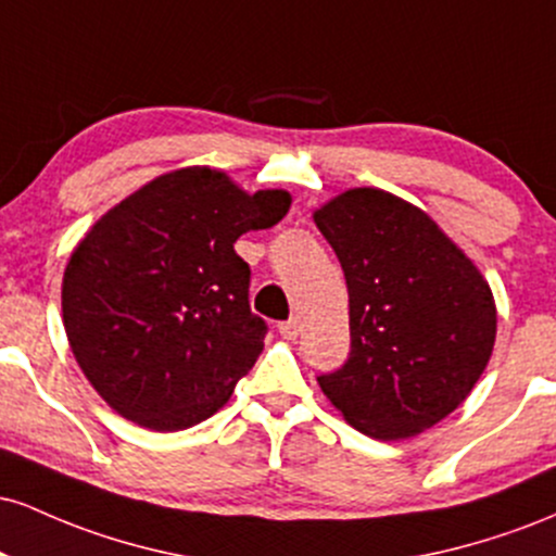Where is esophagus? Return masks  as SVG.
<instances>
[{
  "instance_id": "34e87169",
  "label": "esophagus",
  "mask_w": 556,
  "mask_h": 556,
  "mask_svg": "<svg viewBox=\"0 0 556 556\" xmlns=\"http://www.w3.org/2000/svg\"><path fill=\"white\" fill-rule=\"evenodd\" d=\"M279 334L290 337V340H292V337H298L300 334V321H298V318L292 316V318H287V321L279 324Z\"/></svg>"
}]
</instances>
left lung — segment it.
Masks as SVG:
<instances>
[{
    "label": "left lung",
    "instance_id": "left-lung-1",
    "mask_svg": "<svg viewBox=\"0 0 556 556\" xmlns=\"http://www.w3.org/2000/svg\"><path fill=\"white\" fill-rule=\"evenodd\" d=\"M350 295V355L318 387L374 439L416 437L481 379L496 305L476 264L429 214L379 188L344 190L314 214Z\"/></svg>",
    "mask_w": 556,
    "mask_h": 556
}]
</instances>
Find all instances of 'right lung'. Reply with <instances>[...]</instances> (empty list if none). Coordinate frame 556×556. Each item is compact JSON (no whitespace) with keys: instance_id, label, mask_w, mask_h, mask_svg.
I'll list each match as a JSON object with an SVG mask.
<instances>
[{"instance_id":"1","label":"right lung","mask_w":556,"mask_h":556,"mask_svg":"<svg viewBox=\"0 0 556 556\" xmlns=\"http://www.w3.org/2000/svg\"><path fill=\"white\" fill-rule=\"evenodd\" d=\"M287 190L245 193L225 172H167L110 208L67 261L62 321L112 410L151 431L214 416L264 350L251 266L235 242L290 212Z\"/></svg>"}]
</instances>
